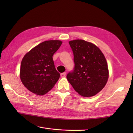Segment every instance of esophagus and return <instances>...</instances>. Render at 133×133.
Wrapping results in <instances>:
<instances>
[{
  "instance_id": "1",
  "label": "esophagus",
  "mask_w": 133,
  "mask_h": 133,
  "mask_svg": "<svg viewBox=\"0 0 133 133\" xmlns=\"http://www.w3.org/2000/svg\"><path fill=\"white\" fill-rule=\"evenodd\" d=\"M66 72H62L61 74V77L62 78H64V77H66Z\"/></svg>"
}]
</instances>
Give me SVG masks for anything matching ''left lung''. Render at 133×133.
I'll list each match as a JSON object with an SVG mask.
<instances>
[{"label":"left lung","mask_w":133,"mask_h":133,"mask_svg":"<svg viewBox=\"0 0 133 133\" xmlns=\"http://www.w3.org/2000/svg\"><path fill=\"white\" fill-rule=\"evenodd\" d=\"M74 55V67L67 79L78 94L84 97L96 95L105 86L109 78L107 62L95 44L82 39L69 42Z\"/></svg>","instance_id":"8db88e82"}]
</instances>
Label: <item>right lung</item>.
Returning a JSON list of instances; mask_svg holds the SVG:
<instances>
[{
  "label": "right lung",
  "instance_id": "obj_1",
  "mask_svg": "<svg viewBox=\"0 0 133 133\" xmlns=\"http://www.w3.org/2000/svg\"><path fill=\"white\" fill-rule=\"evenodd\" d=\"M61 41H47L39 44L24 55L21 62L20 77L30 91L42 95L51 89L60 77L52 56L60 47Z\"/></svg>",
  "mask_w": 133,
  "mask_h": 133
}]
</instances>
